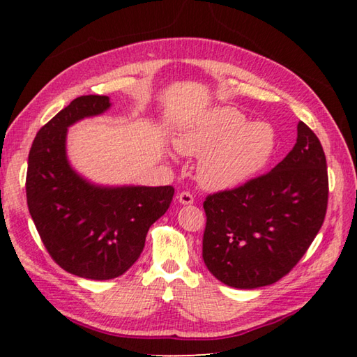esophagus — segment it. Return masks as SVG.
<instances>
[{"label": "esophagus", "mask_w": 357, "mask_h": 357, "mask_svg": "<svg viewBox=\"0 0 357 357\" xmlns=\"http://www.w3.org/2000/svg\"><path fill=\"white\" fill-rule=\"evenodd\" d=\"M178 202L181 204H193V202H195V198H193V195L190 192H181L178 195Z\"/></svg>", "instance_id": "obj_1"}]
</instances>
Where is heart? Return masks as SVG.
Masks as SVG:
<instances>
[{
    "mask_svg": "<svg viewBox=\"0 0 357 357\" xmlns=\"http://www.w3.org/2000/svg\"><path fill=\"white\" fill-rule=\"evenodd\" d=\"M181 154L200 157L197 179L209 190L247 183L268 164L275 134L266 123H249L234 107H213L197 114L174 137Z\"/></svg>",
    "mask_w": 357,
    "mask_h": 357,
    "instance_id": "obj_1",
    "label": "heart"
}]
</instances>
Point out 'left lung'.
<instances>
[{
	"label": "left lung",
	"instance_id": "obj_1",
	"mask_svg": "<svg viewBox=\"0 0 357 357\" xmlns=\"http://www.w3.org/2000/svg\"><path fill=\"white\" fill-rule=\"evenodd\" d=\"M328 167L318 137L299 121L294 148L273 170L208 195L203 259L228 287L253 289L287 275L321 228Z\"/></svg>",
	"mask_w": 357,
	"mask_h": 357
}]
</instances>
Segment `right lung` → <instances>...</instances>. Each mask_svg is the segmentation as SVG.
I'll list each match as a JSON object with an SVG mask.
<instances>
[{
    "label": "right lung",
    "instance_id": "1",
    "mask_svg": "<svg viewBox=\"0 0 357 357\" xmlns=\"http://www.w3.org/2000/svg\"><path fill=\"white\" fill-rule=\"evenodd\" d=\"M80 96L40 128L28 155L26 202L47 252L68 273L91 280L123 275L143 252L149 227L170 208L172 185H99L69 164L68 129L110 108Z\"/></svg>",
    "mask_w": 357,
    "mask_h": 357
}]
</instances>
